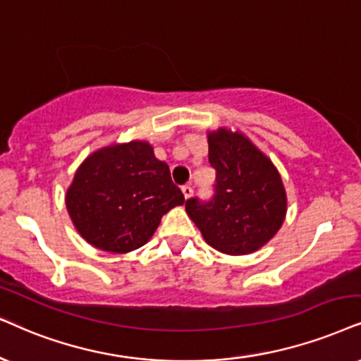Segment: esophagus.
I'll return each mask as SVG.
<instances>
[{
  "label": "esophagus",
  "instance_id": "1",
  "mask_svg": "<svg viewBox=\"0 0 361 361\" xmlns=\"http://www.w3.org/2000/svg\"><path fill=\"white\" fill-rule=\"evenodd\" d=\"M181 191H183V196H185V200L191 198V195H193V188H191V186H188V185L181 186Z\"/></svg>",
  "mask_w": 361,
  "mask_h": 361
}]
</instances>
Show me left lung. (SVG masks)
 I'll use <instances>...</instances> for the list:
<instances>
[{
    "label": "left lung",
    "instance_id": "obj_1",
    "mask_svg": "<svg viewBox=\"0 0 361 361\" xmlns=\"http://www.w3.org/2000/svg\"><path fill=\"white\" fill-rule=\"evenodd\" d=\"M208 159L216 171L213 198H190L186 213L218 252L235 257L257 252L285 221L280 173L243 133L226 128L208 133Z\"/></svg>",
    "mask_w": 361,
    "mask_h": 361
}]
</instances>
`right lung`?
<instances>
[{
    "label": "right lung",
    "instance_id": "obj_1",
    "mask_svg": "<svg viewBox=\"0 0 361 361\" xmlns=\"http://www.w3.org/2000/svg\"><path fill=\"white\" fill-rule=\"evenodd\" d=\"M183 203L170 168L147 141L109 145L91 153L66 190V209L78 233L109 253L143 246L163 214Z\"/></svg>",
    "mask_w": 361,
    "mask_h": 361
}]
</instances>
